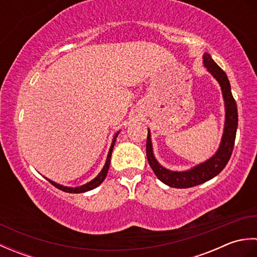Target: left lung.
<instances>
[{
    "label": "left lung",
    "mask_w": 257,
    "mask_h": 257,
    "mask_svg": "<svg viewBox=\"0 0 257 257\" xmlns=\"http://www.w3.org/2000/svg\"><path fill=\"white\" fill-rule=\"evenodd\" d=\"M203 64L213 77L221 86L223 99H224L225 106V122H224V132L221 139V144L219 149L213 155L209 160L202 162L200 165L191 168L187 171H171L162 167L157 161L152 150L151 143V134L148 129V137H147V158H148L149 165L154 170L157 178L161 182L172 188L178 189H187L191 187H195L201 183L209 181L212 178L217 176L223 169L225 168L228 162L234 148L235 143L236 129H237V107L235 99L233 98L231 91V85L226 74L223 69L213 61L210 54L204 53Z\"/></svg>",
    "instance_id": "8db88e82"
}]
</instances>
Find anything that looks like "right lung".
Wrapping results in <instances>:
<instances>
[{"instance_id":"1","label":"right lung","mask_w":257,"mask_h":257,"mask_svg":"<svg viewBox=\"0 0 257 257\" xmlns=\"http://www.w3.org/2000/svg\"><path fill=\"white\" fill-rule=\"evenodd\" d=\"M119 133H120V132H118L116 135L113 136V139H112V143H111V146H110V149H109L108 156H107V160H106L105 166H103V168H102V170L99 172V174H98V176H97L95 179H92L91 181L87 182V183L84 184V185H80V187L70 188V187H64V185L58 184V183H56V182H54V181H52V180L47 179V178H45V179L48 180V181H50V182L54 185V187H56L57 189L64 191V192H68V193H83V192H87V191H89V190H92V189L97 188L98 185H100V184L102 183V181H103V180H105V178H106V176H107L109 166H110L111 152H112L113 146H114V143H116V138L118 137Z\"/></svg>"}]
</instances>
